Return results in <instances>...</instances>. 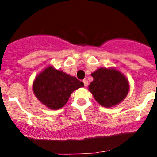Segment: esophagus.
I'll use <instances>...</instances> for the list:
<instances>
[{
  "instance_id": "1",
  "label": "esophagus",
  "mask_w": 157,
  "mask_h": 157,
  "mask_svg": "<svg viewBox=\"0 0 157 157\" xmlns=\"http://www.w3.org/2000/svg\"><path fill=\"white\" fill-rule=\"evenodd\" d=\"M83 83H84V86H88V81L86 79H83Z\"/></svg>"
}]
</instances>
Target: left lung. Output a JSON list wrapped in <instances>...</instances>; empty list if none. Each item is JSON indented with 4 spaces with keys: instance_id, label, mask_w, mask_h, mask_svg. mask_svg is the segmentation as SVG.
<instances>
[{
    "instance_id": "left-lung-1",
    "label": "left lung",
    "mask_w": 157,
    "mask_h": 157,
    "mask_svg": "<svg viewBox=\"0 0 157 157\" xmlns=\"http://www.w3.org/2000/svg\"><path fill=\"white\" fill-rule=\"evenodd\" d=\"M94 81L89 90L100 105L110 108L127 97L129 83L127 78L116 69L99 68L91 74Z\"/></svg>"
}]
</instances>
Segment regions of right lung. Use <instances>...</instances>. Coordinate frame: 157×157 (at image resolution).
<instances>
[{"label": "right lung", "instance_id": "right-lung-1", "mask_svg": "<svg viewBox=\"0 0 157 157\" xmlns=\"http://www.w3.org/2000/svg\"><path fill=\"white\" fill-rule=\"evenodd\" d=\"M84 86L82 82L52 67L40 73L33 84L34 95L51 109H59L67 102L71 93Z\"/></svg>", "mask_w": 157, "mask_h": 157}]
</instances>
